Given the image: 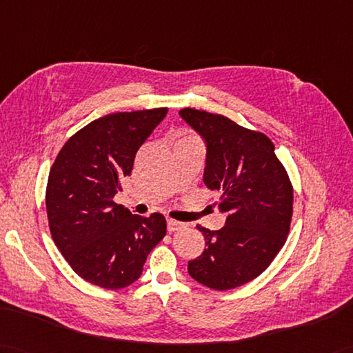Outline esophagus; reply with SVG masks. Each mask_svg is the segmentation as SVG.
I'll return each instance as SVG.
<instances>
[{
    "label": "esophagus",
    "instance_id": "esophagus-1",
    "mask_svg": "<svg viewBox=\"0 0 353 353\" xmlns=\"http://www.w3.org/2000/svg\"><path fill=\"white\" fill-rule=\"evenodd\" d=\"M186 227L185 223H180V221H176V219H167V230L170 233H174V232H179V230H183V228Z\"/></svg>",
    "mask_w": 353,
    "mask_h": 353
}]
</instances>
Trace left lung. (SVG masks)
<instances>
[{
    "instance_id": "1",
    "label": "left lung",
    "mask_w": 353,
    "mask_h": 353,
    "mask_svg": "<svg viewBox=\"0 0 353 353\" xmlns=\"http://www.w3.org/2000/svg\"><path fill=\"white\" fill-rule=\"evenodd\" d=\"M179 114L206 143L203 182L221 194L218 209L227 215L216 232L196 225L206 248L188 261V272L210 289L239 288L283 248L293 212L292 183L265 134L219 114L194 108Z\"/></svg>"
}]
</instances>
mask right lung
<instances>
[{
	"instance_id": "add662e5",
	"label": "right lung",
	"mask_w": 353,
	"mask_h": 353,
	"mask_svg": "<svg viewBox=\"0 0 353 353\" xmlns=\"http://www.w3.org/2000/svg\"><path fill=\"white\" fill-rule=\"evenodd\" d=\"M167 108L108 114L68 139L51 168L46 212L52 239L83 280L117 290L135 283L167 233L161 214L132 215L114 195Z\"/></svg>"
}]
</instances>
